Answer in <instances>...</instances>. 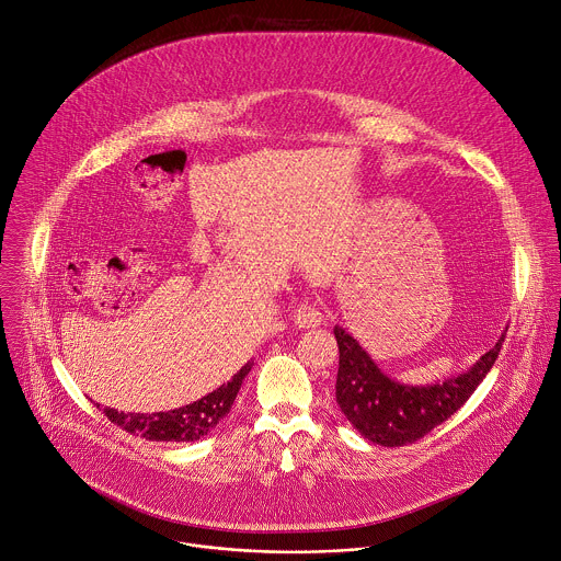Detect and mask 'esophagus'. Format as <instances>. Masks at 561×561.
<instances>
[{
    "instance_id": "esophagus-1",
    "label": "esophagus",
    "mask_w": 561,
    "mask_h": 561,
    "mask_svg": "<svg viewBox=\"0 0 561 561\" xmlns=\"http://www.w3.org/2000/svg\"><path fill=\"white\" fill-rule=\"evenodd\" d=\"M293 317H295V323L299 328H314V325H319L323 321V312L317 306H312V304L297 306Z\"/></svg>"
}]
</instances>
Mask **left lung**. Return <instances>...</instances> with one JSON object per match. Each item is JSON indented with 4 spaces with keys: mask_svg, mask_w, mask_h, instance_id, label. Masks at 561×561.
Instances as JSON below:
<instances>
[{
    "mask_svg": "<svg viewBox=\"0 0 561 561\" xmlns=\"http://www.w3.org/2000/svg\"><path fill=\"white\" fill-rule=\"evenodd\" d=\"M339 345L336 403L367 440L383 447L416 443L454 416L493 367L504 334L465 375L436 386H403L386 377L379 365L343 328L334 325Z\"/></svg>",
    "mask_w": 561,
    "mask_h": 561,
    "instance_id": "8db88e82",
    "label": "left lung"
}]
</instances>
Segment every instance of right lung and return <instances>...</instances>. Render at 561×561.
Here are the masks:
<instances>
[{
  "mask_svg": "<svg viewBox=\"0 0 561 561\" xmlns=\"http://www.w3.org/2000/svg\"><path fill=\"white\" fill-rule=\"evenodd\" d=\"M251 365L247 363L238 375L216 392L205 399L190 403L171 412H153V414H125L105 408L103 414L118 425L121 430L140 436L145 440L156 443H194L207 436L220 419H225L240 392L244 377L249 375Z\"/></svg>",
  "mask_w": 561,
  "mask_h": 561,
  "instance_id": "add662e5",
  "label": "right lung"
}]
</instances>
